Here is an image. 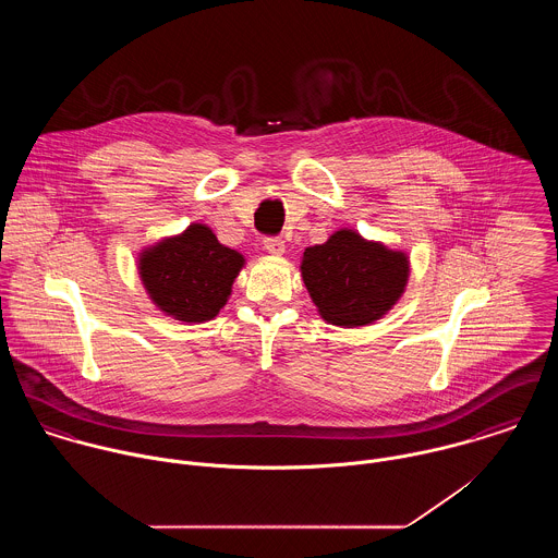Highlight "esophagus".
Masks as SVG:
<instances>
[{
  "instance_id": "obj_1",
  "label": "esophagus",
  "mask_w": 558,
  "mask_h": 558,
  "mask_svg": "<svg viewBox=\"0 0 558 558\" xmlns=\"http://www.w3.org/2000/svg\"><path fill=\"white\" fill-rule=\"evenodd\" d=\"M264 248L272 255H281L286 251V242L279 239V236H266L264 239Z\"/></svg>"
}]
</instances>
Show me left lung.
I'll return each mask as SVG.
<instances>
[{"label":"left lung","mask_w":558,"mask_h":558,"mask_svg":"<svg viewBox=\"0 0 558 558\" xmlns=\"http://www.w3.org/2000/svg\"><path fill=\"white\" fill-rule=\"evenodd\" d=\"M301 272L319 316L354 328L383 318L398 303L410 266L405 253L339 230L305 248Z\"/></svg>","instance_id":"left-lung-1"}]
</instances>
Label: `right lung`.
<instances>
[{
	"mask_svg": "<svg viewBox=\"0 0 558 558\" xmlns=\"http://www.w3.org/2000/svg\"><path fill=\"white\" fill-rule=\"evenodd\" d=\"M244 257L221 244L210 228L193 223L140 257V275L153 303L180 322L213 319L228 303Z\"/></svg>",
	"mask_w": 558,
	"mask_h": 558,
	"instance_id": "obj_1",
	"label": "right lung"
}]
</instances>
